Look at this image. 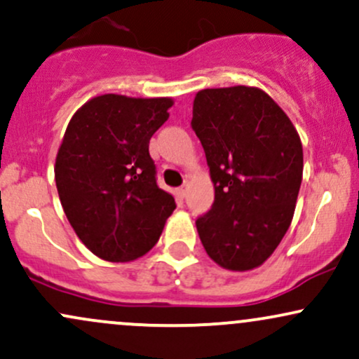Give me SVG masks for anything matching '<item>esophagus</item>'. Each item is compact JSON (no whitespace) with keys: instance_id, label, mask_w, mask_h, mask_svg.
Instances as JSON below:
<instances>
[{"instance_id":"obj_1","label":"esophagus","mask_w":359,"mask_h":359,"mask_svg":"<svg viewBox=\"0 0 359 359\" xmlns=\"http://www.w3.org/2000/svg\"><path fill=\"white\" fill-rule=\"evenodd\" d=\"M177 194H179V197H182V199H184L185 196H187V182H185L182 187L177 189Z\"/></svg>"}]
</instances>
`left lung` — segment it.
<instances>
[{
	"label": "left lung",
	"mask_w": 359,
	"mask_h": 359,
	"mask_svg": "<svg viewBox=\"0 0 359 359\" xmlns=\"http://www.w3.org/2000/svg\"><path fill=\"white\" fill-rule=\"evenodd\" d=\"M191 126L214 184L211 209L196 219L201 243L222 269H257L294 217L304 170L297 130L269 94L246 86L199 90Z\"/></svg>",
	"instance_id": "obj_1"
}]
</instances>
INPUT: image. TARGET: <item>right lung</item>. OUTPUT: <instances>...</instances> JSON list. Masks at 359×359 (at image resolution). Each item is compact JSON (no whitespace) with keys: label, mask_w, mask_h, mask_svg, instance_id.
Wrapping results in <instances>:
<instances>
[{"label":"right lung","mask_w":359,"mask_h":359,"mask_svg":"<svg viewBox=\"0 0 359 359\" xmlns=\"http://www.w3.org/2000/svg\"><path fill=\"white\" fill-rule=\"evenodd\" d=\"M172 104L170 97L104 94L69 121L55 160L57 191L79 240L106 262L143 257L174 212L148 151Z\"/></svg>","instance_id":"obj_1"}]
</instances>
